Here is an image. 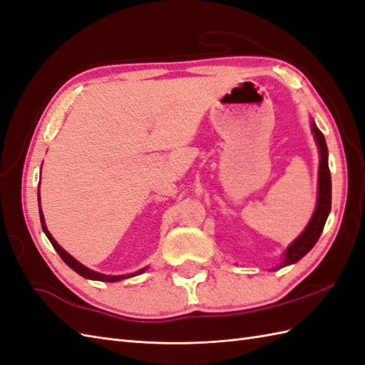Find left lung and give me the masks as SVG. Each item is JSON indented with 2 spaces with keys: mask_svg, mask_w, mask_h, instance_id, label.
<instances>
[{
  "mask_svg": "<svg viewBox=\"0 0 365 365\" xmlns=\"http://www.w3.org/2000/svg\"><path fill=\"white\" fill-rule=\"evenodd\" d=\"M311 129L314 132V138L317 141V146L320 150V165H319V197H317V207L314 215H312L309 224L304 228V232L295 240L287 250L284 252V259L277 269L294 264L300 258H303L307 253L314 247L319 241L322 232L327 222V217L331 210V174H329L328 168V148L325 143V137L322 133L316 123L311 124ZM274 269V270H277Z\"/></svg>",
  "mask_w": 365,
  "mask_h": 365,
  "instance_id": "1",
  "label": "left lung"
}]
</instances>
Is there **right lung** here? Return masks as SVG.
Listing matches in <instances>:
<instances>
[{
	"mask_svg": "<svg viewBox=\"0 0 365 365\" xmlns=\"http://www.w3.org/2000/svg\"><path fill=\"white\" fill-rule=\"evenodd\" d=\"M37 197H38V210H40V222H41V228H43V232H45V235L48 236V240L51 241V244H53V247L56 249V252L58 253V255H61V258L66 262L68 266H70L73 270H76V272H78L79 275H82V277H86V278H90V279H99V282H120V279H124V278H129V277H133V275H138V274H143L144 272V269H141V270H138V272H135V274H130V275H104V274H99V272H95V270H91V269H88V267H86V266H82L79 261H76L70 253H66L61 245H58L57 242H56V240L53 238V236H51V233L48 232V228H46V225H45V217H43V213H41V207H40V192L37 194Z\"/></svg>",
	"mask_w": 365,
	"mask_h": 365,
	"instance_id": "add662e5",
	"label": "right lung"
}]
</instances>
